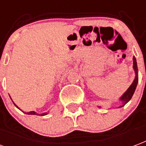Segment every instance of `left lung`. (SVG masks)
<instances>
[{
    "label": "left lung",
    "mask_w": 146,
    "mask_h": 146,
    "mask_svg": "<svg viewBox=\"0 0 146 146\" xmlns=\"http://www.w3.org/2000/svg\"><path fill=\"white\" fill-rule=\"evenodd\" d=\"M133 68L134 70H135V72L136 73V76H135V78L134 80L133 83L131 84V85L129 87V88L127 90V91L121 96V98H120V100L123 101V105L121 107H123L125 104H126L131 100V98H132L134 92H135V88H136L138 81H139V77H138V66H137L136 59L135 57H133Z\"/></svg>",
    "instance_id": "left-lung-1"
}]
</instances>
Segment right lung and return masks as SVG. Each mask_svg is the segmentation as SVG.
Instances as JSON below:
<instances>
[{
  "label": "right lung",
  "mask_w": 146,
  "mask_h": 146,
  "mask_svg": "<svg viewBox=\"0 0 146 146\" xmlns=\"http://www.w3.org/2000/svg\"><path fill=\"white\" fill-rule=\"evenodd\" d=\"M15 104V105L16 107H17V105H16L15 104ZM17 108H18V107H17ZM20 109V108H19ZM27 114H38L37 113H35V111H30V112H28V113H26ZM46 114H47V113H44V114H41V115H42H42H46Z\"/></svg>",
  "instance_id": "1"
}]
</instances>
